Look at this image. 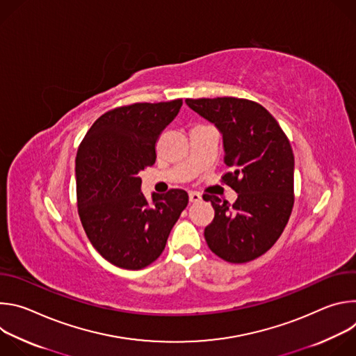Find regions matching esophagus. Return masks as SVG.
<instances>
[{
    "mask_svg": "<svg viewBox=\"0 0 356 356\" xmlns=\"http://www.w3.org/2000/svg\"><path fill=\"white\" fill-rule=\"evenodd\" d=\"M188 198H190V202H198L201 200V195L197 191H190Z\"/></svg>",
    "mask_w": 356,
    "mask_h": 356,
    "instance_id": "34e87169",
    "label": "esophagus"
}]
</instances>
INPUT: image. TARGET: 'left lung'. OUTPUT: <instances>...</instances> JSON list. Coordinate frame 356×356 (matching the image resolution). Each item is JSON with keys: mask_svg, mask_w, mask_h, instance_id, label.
I'll return each mask as SVG.
<instances>
[{"mask_svg": "<svg viewBox=\"0 0 356 356\" xmlns=\"http://www.w3.org/2000/svg\"><path fill=\"white\" fill-rule=\"evenodd\" d=\"M187 106L222 134L221 177L238 193L234 204L202 194L216 211L204 229L209 248L231 264H245L268 252L282 235L294 204V156L290 142L261 104L246 98H187Z\"/></svg>", "mask_w": 356, "mask_h": 356, "instance_id": "left-lung-1", "label": "left lung"}]
</instances>
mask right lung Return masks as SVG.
<instances>
[{"label":"right lung","instance_id":"obj_1","mask_svg":"<svg viewBox=\"0 0 356 356\" xmlns=\"http://www.w3.org/2000/svg\"><path fill=\"white\" fill-rule=\"evenodd\" d=\"M183 99L135 103L107 111L87 131L76 156L79 217L95 250L110 264L138 270L155 262L187 207L188 194L140 191V170L156 161V140Z\"/></svg>","mask_w":356,"mask_h":356}]
</instances>
